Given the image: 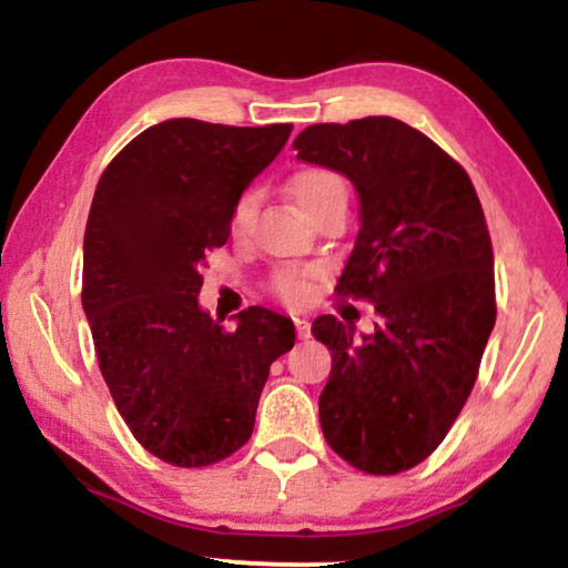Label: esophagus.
I'll return each mask as SVG.
<instances>
[{
	"label": "esophagus",
	"instance_id": "esophagus-1",
	"mask_svg": "<svg viewBox=\"0 0 568 568\" xmlns=\"http://www.w3.org/2000/svg\"><path fill=\"white\" fill-rule=\"evenodd\" d=\"M293 322H295V332H298V337L306 339L311 334V324L306 322V318H293Z\"/></svg>",
	"mask_w": 568,
	"mask_h": 568
}]
</instances>
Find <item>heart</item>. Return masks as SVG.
<instances>
[{
	"mask_svg": "<svg viewBox=\"0 0 568 568\" xmlns=\"http://www.w3.org/2000/svg\"><path fill=\"white\" fill-rule=\"evenodd\" d=\"M291 195L295 205L301 207L303 213H311L314 207H318L332 197H347L345 182H342L339 174H334L329 170H318V166H311V170H301L295 178L291 180ZM254 211V195H244L242 201L236 203L234 215H231V231L239 234L244 229L246 219H250ZM275 293L285 301H298L308 293V281L303 273H283L277 275L275 281Z\"/></svg>",
	"mask_w": 568,
	"mask_h": 568,
	"instance_id": "obj_1",
	"label": "heart"
}]
</instances>
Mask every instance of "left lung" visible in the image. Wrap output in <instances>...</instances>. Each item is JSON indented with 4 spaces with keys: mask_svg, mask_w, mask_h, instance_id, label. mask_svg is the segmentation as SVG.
<instances>
[{
    "mask_svg": "<svg viewBox=\"0 0 568 568\" xmlns=\"http://www.w3.org/2000/svg\"><path fill=\"white\" fill-rule=\"evenodd\" d=\"M298 159L345 174L361 231L339 293L367 298L378 322L318 316L332 349L318 396L326 443L349 466L388 476L443 443L476 383L497 318L494 254L484 211L458 162L388 115L316 123L293 141Z\"/></svg>",
    "mask_w": 568,
    "mask_h": 568,
    "instance_id": "obj_1",
    "label": "left lung"
}]
</instances>
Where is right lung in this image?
I'll use <instances>...</instances> for the list:
<instances>
[{
	"instance_id": "obj_1",
	"label": "right lung",
	"mask_w": 568,
	"mask_h": 568,
	"mask_svg": "<svg viewBox=\"0 0 568 568\" xmlns=\"http://www.w3.org/2000/svg\"><path fill=\"white\" fill-rule=\"evenodd\" d=\"M291 128L172 118L94 190L82 275L94 353L135 440L172 466H211L250 440L270 365L295 342L275 311L246 308L226 332L197 301L205 254L229 242L239 197Z\"/></svg>"
}]
</instances>
